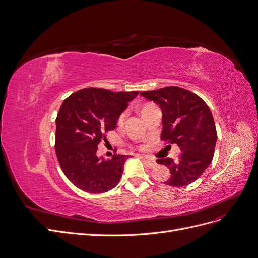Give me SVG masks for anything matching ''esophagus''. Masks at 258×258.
I'll list each match as a JSON object with an SVG mask.
<instances>
[{
    "label": "esophagus",
    "mask_w": 258,
    "mask_h": 258,
    "mask_svg": "<svg viewBox=\"0 0 258 258\" xmlns=\"http://www.w3.org/2000/svg\"><path fill=\"white\" fill-rule=\"evenodd\" d=\"M142 160H144V163L146 164V166L148 167V168H150V169H152V168H155L156 167V163L154 160H152V159H149V158H146V157H140Z\"/></svg>",
    "instance_id": "1"
}]
</instances>
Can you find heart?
<instances>
[{
  "label": "heart",
  "instance_id": "1",
  "mask_svg": "<svg viewBox=\"0 0 258 258\" xmlns=\"http://www.w3.org/2000/svg\"><path fill=\"white\" fill-rule=\"evenodd\" d=\"M147 106H150V105H147ZM147 106H145V107H147ZM144 107V108H145ZM124 118H125V112H123L122 114H121V116L119 117V119H118V123L119 124H121L123 121H124Z\"/></svg>",
  "mask_w": 258,
  "mask_h": 258
}]
</instances>
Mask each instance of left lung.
Masks as SVG:
<instances>
[{"instance_id": "left-lung-1", "label": "left lung", "mask_w": 258, "mask_h": 258, "mask_svg": "<svg viewBox=\"0 0 258 258\" xmlns=\"http://www.w3.org/2000/svg\"><path fill=\"white\" fill-rule=\"evenodd\" d=\"M140 94L163 111L160 139L176 144L182 151L177 160H156L170 170L171 176L164 183L173 187L194 183L211 165L215 153L217 131L211 109L199 95L175 86Z\"/></svg>"}]
</instances>
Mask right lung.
<instances>
[{"instance_id":"1","label":"right lung","mask_w":258,"mask_h":258,"mask_svg":"<svg viewBox=\"0 0 258 258\" xmlns=\"http://www.w3.org/2000/svg\"><path fill=\"white\" fill-rule=\"evenodd\" d=\"M138 93L84 88L62 102L56 118V156L67 178L83 191L103 194L119 184L130 156L99 157L98 145Z\"/></svg>"}]
</instances>
